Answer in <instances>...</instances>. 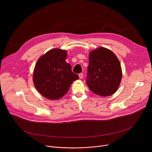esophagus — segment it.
Here are the masks:
<instances>
[{"instance_id":"obj_1","label":"esophagus","mask_w":152,"mask_h":152,"mask_svg":"<svg viewBox=\"0 0 152 152\" xmlns=\"http://www.w3.org/2000/svg\"><path fill=\"white\" fill-rule=\"evenodd\" d=\"M79 77L80 79H82L83 77V74L82 73H79Z\"/></svg>"}]
</instances>
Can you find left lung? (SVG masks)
<instances>
[{"label":"left lung","instance_id":"obj_1","mask_svg":"<svg viewBox=\"0 0 152 152\" xmlns=\"http://www.w3.org/2000/svg\"><path fill=\"white\" fill-rule=\"evenodd\" d=\"M86 83L97 95L108 96L118 90L122 77L119 60L110 50L99 48L89 55Z\"/></svg>","mask_w":152,"mask_h":152}]
</instances>
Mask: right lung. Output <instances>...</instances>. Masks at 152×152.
Here are the masks:
<instances>
[{"label":"right lung","instance_id":"1","mask_svg":"<svg viewBox=\"0 0 152 152\" xmlns=\"http://www.w3.org/2000/svg\"><path fill=\"white\" fill-rule=\"evenodd\" d=\"M67 51L53 49L40 57L35 66L33 81L38 91L50 100L66 94L72 82L79 79L66 62Z\"/></svg>","mask_w":152,"mask_h":152}]
</instances>
